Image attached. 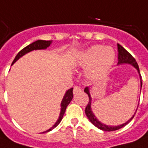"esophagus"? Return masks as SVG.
<instances>
[{
    "mask_svg": "<svg viewBox=\"0 0 148 148\" xmlns=\"http://www.w3.org/2000/svg\"><path fill=\"white\" fill-rule=\"evenodd\" d=\"M80 91H82L81 87H79V86H74V94H77V93H78V92H80Z\"/></svg>",
    "mask_w": 148,
    "mask_h": 148,
    "instance_id": "esophagus-1",
    "label": "esophagus"
}]
</instances>
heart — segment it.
Here are the masks:
<instances>
[{"label": "heart", "instance_id": "heart-1", "mask_svg": "<svg viewBox=\"0 0 148 148\" xmlns=\"http://www.w3.org/2000/svg\"><path fill=\"white\" fill-rule=\"evenodd\" d=\"M114 57L115 54L111 47L95 45L82 53L77 64L82 66L90 65L86 74L89 77L95 79L103 76L110 70Z\"/></svg>", "mask_w": 148, "mask_h": 148}]
</instances>
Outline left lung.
<instances>
[{"label":"left lung","mask_w":148,"mask_h":148,"mask_svg":"<svg viewBox=\"0 0 148 148\" xmlns=\"http://www.w3.org/2000/svg\"><path fill=\"white\" fill-rule=\"evenodd\" d=\"M118 51H119V54H118V65H120V64H130V65H132L133 66L135 67V69L138 71V73L139 74V76H140V83H141V87H142V78H141V74L139 73V66H138V63L136 62V61L135 59L132 57V55L130 53H128L126 49L120 45L119 44H118ZM84 92H86L89 96V103L87 104V106L86 107V109H85V113L86 114V116L89 119V120L90 121V123H91L92 124L95 125L96 127L99 128V129H101V130H103V131H105V132H113V131H116V130H119V129H120V128L123 127L124 126L127 124L128 123H130L132 119L134 118L135 116V113H136V111H137V109H138V107H137V109L135 110V114H134V115L132 116L127 122H126L125 123H123V124L119 125V126H108V125L104 124V123H102L101 122H99L98 119H97V118L95 117V115L93 113V111L91 110V96H90V90H89V87H86L84 89Z\"/></svg>","instance_id":"obj_1"}]
</instances>
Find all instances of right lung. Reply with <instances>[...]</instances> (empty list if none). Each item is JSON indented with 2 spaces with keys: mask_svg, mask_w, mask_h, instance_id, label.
<instances>
[{
  "mask_svg": "<svg viewBox=\"0 0 148 148\" xmlns=\"http://www.w3.org/2000/svg\"><path fill=\"white\" fill-rule=\"evenodd\" d=\"M51 43H52V41H44V40H38V41H36V42L31 43L30 45H27L26 47H25L24 49H21L20 52L16 54V56L15 57V58L13 60L12 65H13L14 62H16V61L19 59L21 57H22L23 55H25V53L30 52V51H33V50L46 49V48L49 47ZM72 99H73V88L68 90L66 92L63 99L62 100V103H61V112H60L58 119V121L55 123V124L53 125L52 127L49 128V130H47L46 132H42V133L50 132L51 130H53V128L56 127L59 124L60 122L62 119V117H63L64 114H65V111H66V109L67 106L69 105V103H71Z\"/></svg>",
  "mask_w": 148,
  "mask_h": 148,
  "instance_id": "obj_1",
  "label": "right lung"
}]
</instances>
